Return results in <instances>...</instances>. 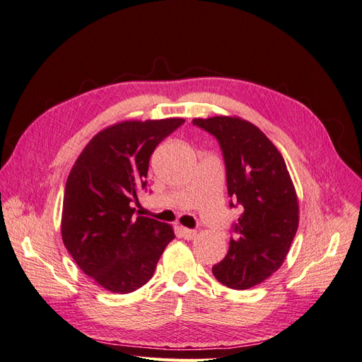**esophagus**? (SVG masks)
Segmentation results:
<instances>
[{
  "label": "esophagus",
  "instance_id": "1",
  "mask_svg": "<svg viewBox=\"0 0 362 362\" xmlns=\"http://www.w3.org/2000/svg\"><path fill=\"white\" fill-rule=\"evenodd\" d=\"M180 233L185 240H193L196 237V231H193V229H189V228H180Z\"/></svg>",
  "mask_w": 362,
  "mask_h": 362
}]
</instances>
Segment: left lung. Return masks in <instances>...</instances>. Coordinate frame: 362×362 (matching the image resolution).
Wrapping results in <instances>:
<instances>
[{
	"mask_svg": "<svg viewBox=\"0 0 362 362\" xmlns=\"http://www.w3.org/2000/svg\"><path fill=\"white\" fill-rule=\"evenodd\" d=\"M221 145L228 194L243 208L234 223L226 257L213 266L214 278L234 290L258 286L286 259L299 225V202L281 152L245 119H193ZM235 206L233 201L229 202Z\"/></svg>",
	"mask_w": 362,
	"mask_h": 362,
	"instance_id": "obj_1",
	"label": "left lung"
}]
</instances>
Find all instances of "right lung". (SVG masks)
<instances>
[{
    "mask_svg": "<svg viewBox=\"0 0 362 362\" xmlns=\"http://www.w3.org/2000/svg\"><path fill=\"white\" fill-rule=\"evenodd\" d=\"M181 117L125 120L100 131L66 181L62 238L78 267L103 288L127 294L152 278L175 238L170 225L144 217L134 204L146 187L149 158Z\"/></svg>",
    "mask_w": 362,
    "mask_h": 362,
    "instance_id": "obj_1",
    "label": "right lung"
}]
</instances>
